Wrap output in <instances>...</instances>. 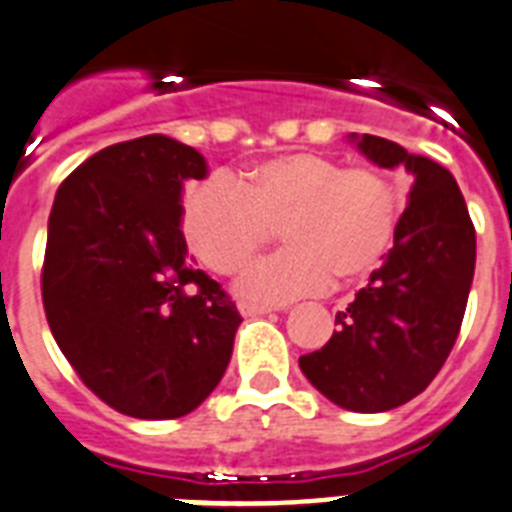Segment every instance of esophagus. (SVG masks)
<instances>
[{
	"label": "esophagus",
	"instance_id": "1",
	"mask_svg": "<svg viewBox=\"0 0 512 512\" xmlns=\"http://www.w3.org/2000/svg\"><path fill=\"white\" fill-rule=\"evenodd\" d=\"M238 311L243 316H261V314H269L272 308H269V306H256V303H240Z\"/></svg>",
	"mask_w": 512,
	"mask_h": 512
}]
</instances>
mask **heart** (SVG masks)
<instances>
[{
	"label": "heart",
	"instance_id": "1",
	"mask_svg": "<svg viewBox=\"0 0 512 512\" xmlns=\"http://www.w3.org/2000/svg\"><path fill=\"white\" fill-rule=\"evenodd\" d=\"M400 190L387 172L342 167L322 154H285L238 177H209L190 190L183 230L211 272L232 274L280 230L285 246L240 274V298L298 301L337 280L377 269L400 225Z\"/></svg>",
	"mask_w": 512,
	"mask_h": 512
}]
</instances>
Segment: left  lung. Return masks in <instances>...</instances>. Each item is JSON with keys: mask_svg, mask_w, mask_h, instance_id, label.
Segmentation results:
<instances>
[{"mask_svg": "<svg viewBox=\"0 0 512 512\" xmlns=\"http://www.w3.org/2000/svg\"><path fill=\"white\" fill-rule=\"evenodd\" d=\"M366 159L413 175L395 243L356 301L337 311V332L301 356V371L335 405L382 413L429 387L447 361L474 282L476 230L455 177L379 135H350Z\"/></svg>", "mask_w": 512, "mask_h": 512, "instance_id": "1", "label": "left lung"}]
</instances>
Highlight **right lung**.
Wrapping results in <instances>:
<instances>
[{"label": "right lung", "mask_w": 512, "mask_h": 512, "mask_svg": "<svg viewBox=\"0 0 512 512\" xmlns=\"http://www.w3.org/2000/svg\"><path fill=\"white\" fill-rule=\"evenodd\" d=\"M206 159L167 135L88 156L59 185L41 269L46 322L83 384L133 418H180L217 387L240 314L188 259L183 185Z\"/></svg>", "instance_id": "add662e5"}]
</instances>
